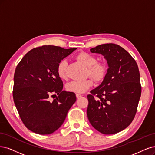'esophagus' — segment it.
Listing matches in <instances>:
<instances>
[{
    "label": "esophagus",
    "mask_w": 155,
    "mask_h": 155,
    "mask_svg": "<svg viewBox=\"0 0 155 155\" xmlns=\"http://www.w3.org/2000/svg\"><path fill=\"white\" fill-rule=\"evenodd\" d=\"M76 97H77V98H81V97H82V95H81V94L77 93V94H76Z\"/></svg>",
    "instance_id": "obj_1"
}]
</instances>
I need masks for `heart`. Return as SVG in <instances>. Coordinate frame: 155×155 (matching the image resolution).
Returning a JSON list of instances; mask_svg holds the SVG:
<instances>
[{
  "instance_id": "obj_1",
  "label": "heart",
  "mask_w": 155,
  "mask_h": 155,
  "mask_svg": "<svg viewBox=\"0 0 155 155\" xmlns=\"http://www.w3.org/2000/svg\"><path fill=\"white\" fill-rule=\"evenodd\" d=\"M76 58L87 67L86 74L90 75L95 81H102L106 77L107 72V66L106 62L97 61V58L93 54L86 52H81L76 55ZM66 60L62 59L57 66V73L61 79L67 78ZM93 84V80L88 78L84 81H73L66 85L68 91L82 93L90 88Z\"/></svg>"
}]
</instances>
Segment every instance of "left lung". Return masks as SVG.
<instances>
[{"mask_svg":"<svg viewBox=\"0 0 155 155\" xmlns=\"http://www.w3.org/2000/svg\"><path fill=\"white\" fill-rule=\"evenodd\" d=\"M107 60L109 68L102 84L87 96V115L97 131L115 134L129 126L135 117L142 87L138 65L119 45L109 43L90 49Z\"/></svg>","mask_w":155,"mask_h":155,"instance_id":"1","label":"left lung"}]
</instances>
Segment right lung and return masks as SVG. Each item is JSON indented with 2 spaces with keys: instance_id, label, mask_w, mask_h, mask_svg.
Wrapping results in <instances>:
<instances>
[{
  "instance_id": "right-lung-1",
  "label": "right lung",
  "mask_w": 155,
  "mask_h": 155,
  "mask_svg": "<svg viewBox=\"0 0 155 155\" xmlns=\"http://www.w3.org/2000/svg\"><path fill=\"white\" fill-rule=\"evenodd\" d=\"M76 49L45 45L32 49L17 66L13 101L21 120L30 131L39 134L53 133L62 126L75 102V94L62 91L57 66Z\"/></svg>"
}]
</instances>
